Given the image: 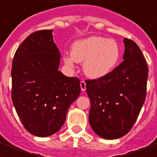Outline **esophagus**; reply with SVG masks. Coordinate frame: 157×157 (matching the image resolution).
<instances>
[{
  "label": "esophagus",
  "mask_w": 157,
  "mask_h": 157,
  "mask_svg": "<svg viewBox=\"0 0 157 157\" xmlns=\"http://www.w3.org/2000/svg\"><path fill=\"white\" fill-rule=\"evenodd\" d=\"M86 82H85V81H82V82H81V89H82V90L84 91V90H86Z\"/></svg>",
  "instance_id": "esophagus-1"
}]
</instances>
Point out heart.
Segmentation results:
<instances>
[{
  "instance_id": "heart-1",
  "label": "heart",
  "mask_w": 157,
  "mask_h": 157,
  "mask_svg": "<svg viewBox=\"0 0 157 157\" xmlns=\"http://www.w3.org/2000/svg\"><path fill=\"white\" fill-rule=\"evenodd\" d=\"M121 58V49L116 40L101 36H91L75 41L71 56L64 61L70 67L75 61L84 62L83 71L90 79L105 77L117 67Z\"/></svg>"
}]
</instances>
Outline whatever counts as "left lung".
<instances>
[{
	"mask_svg": "<svg viewBox=\"0 0 157 157\" xmlns=\"http://www.w3.org/2000/svg\"><path fill=\"white\" fill-rule=\"evenodd\" d=\"M124 61L109 75L87 80L89 122L96 135L108 140L125 136L137 119L147 95L148 67L133 40L124 38Z\"/></svg>",
	"mask_w": 157,
	"mask_h": 157,
	"instance_id": "8db88e82",
	"label": "left lung"
}]
</instances>
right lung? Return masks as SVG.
<instances>
[{
	"label": "right lung",
	"mask_w": 157,
	"mask_h": 157,
	"mask_svg": "<svg viewBox=\"0 0 157 157\" xmlns=\"http://www.w3.org/2000/svg\"><path fill=\"white\" fill-rule=\"evenodd\" d=\"M60 59L52 30L33 32L14 56L11 99L24 127L36 136L57 132L81 93L80 80L58 71Z\"/></svg>",
	"instance_id": "add662e5"
}]
</instances>
